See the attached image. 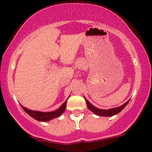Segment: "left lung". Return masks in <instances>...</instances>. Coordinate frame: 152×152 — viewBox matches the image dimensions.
Here are the masks:
<instances>
[{"instance_id":"left-lung-1","label":"left lung","mask_w":152,"mask_h":152,"mask_svg":"<svg viewBox=\"0 0 152 152\" xmlns=\"http://www.w3.org/2000/svg\"><path fill=\"white\" fill-rule=\"evenodd\" d=\"M83 97H84L85 101H86V105H87V107H88V109H89L91 111H92L94 114L97 115V116H114V115L117 114L119 112H121L122 110L124 109L125 106H126L127 104H129V101H127L125 104H124L123 105L118 106V107L111 108V109L106 110V109H99V108H96V106L92 105V104H91V103L88 102V100H87L84 96H83Z\"/></svg>"}]
</instances>
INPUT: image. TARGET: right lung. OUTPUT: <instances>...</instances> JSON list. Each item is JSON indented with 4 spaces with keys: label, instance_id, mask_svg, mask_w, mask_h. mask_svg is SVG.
<instances>
[{
    "label": "right lung",
    "instance_id": "obj_1",
    "mask_svg": "<svg viewBox=\"0 0 152 152\" xmlns=\"http://www.w3.org/2000/svg\"><path fill=\"white\" fill-rule=\"evenodd\" d=\"M69 98V96L68 97V99ZM68 99H66V102L62 104L58 109L56 110V111H49V112H43V111H34V110H31L29 109H27L25 106H23L21 104H20L21 106L22 109L27 113L29 116H31V117L34 118V119L37 120L38 121H42V122H46L50 121V120L53 119V118L58 117L61 115L65 111L66 107V103H67Z\"/></svg>",
    "mask_w": 152,
    "mask_h": 152
}]
</instances>
